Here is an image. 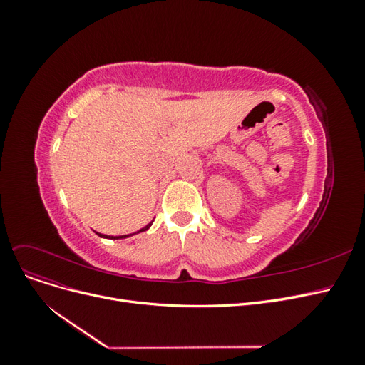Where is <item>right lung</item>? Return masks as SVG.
<instances>
[{"instance_id": "obj_1", "label": "right lung", "mask_w": 365, "mask_h": 365, "mask_svg": "<svg viewBox=\"0 0 365 365\" xmlns=\"http://www.w3.org/2000/svg\"><path fill=\"white\" fill-rule=\"evenodd\" d=\"M152 225V222L150 224H148L146 227H143L141 230H138L137 233H141V231H146V230H149V227ZM94 233L97 235V236H101V237H105V239H126V237H129V236H134V235H137V233H130V235H123V236H108V235H102V233H97V231H94Z\"/></svg>"}]
</instances>
